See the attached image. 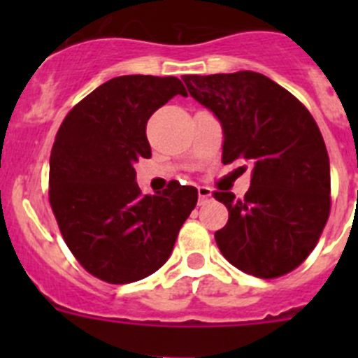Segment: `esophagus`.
Here are the masks:
<instances>
[{"mask_svg": "<svg viewBox=\"0 0 358 358\" xmlns=\"http://www.w3.org/2000/svg\"><path fill=\"white\" fill-rule=\"evenodd\" d=\"M197 194H199V204H206L208 201H211V189L209 187L199 185L197 187Z\"/></svg>", "mask_w": 358, "mask_h": 358, "instance_id": "obj_1", "label": "esophagus"}]
</instances>
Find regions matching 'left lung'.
<instances>
[{
	"instance_id": "1",
	"label": "left lung",
	"mask_w": 358,
	"mask_h": 358,
	"mask_svg": "<svg viewBox=\"0 0 358 358\" xmlns=\"http://www.w3.org/2000/svg\"><path fill=\"white\" fill-rule=\"evenodd\" d=\"M183 83L222 124L223 164H252L243 199L213 194L229 209V222L215 234L220 251L249 275L291 272L308 258L329 218V156L315 119L259 72L183 76Z\"/></svg>"
}]
</instances>
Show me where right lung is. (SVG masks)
<instances>
[{"mask_svg":"<svg viewBox=\"0 0 358 358\" xmlns=\"http://www.w3.org/2000/svg\"><path fill=\"white\" fill-rule=\"evenodd\" d=\"M175 95L178 78L119 76L72 107L50 156V204L86 272L110 284L145 279L168 262L197 189L169 182L143 196L135 162L152 156L145 128Z\"/></svg>","mask_w":358,"mask_h":358,"instance_id":"obj_1","label":"right lung"}]
</instances>
